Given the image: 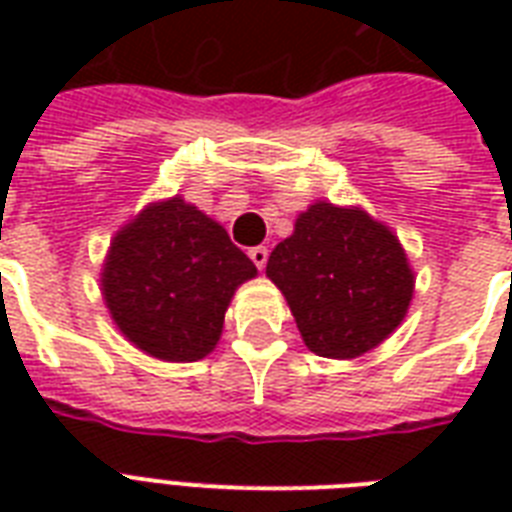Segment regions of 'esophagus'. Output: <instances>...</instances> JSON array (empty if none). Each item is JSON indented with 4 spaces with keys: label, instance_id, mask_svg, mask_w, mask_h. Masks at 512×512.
Wrapping results in <instances>:
<instances>
[{
    "label": "esophagus",
    "instance_id": "esophagus-1",
    "mask_svg": "<svg viewBox=\"0 0 512 512\" xmlns=\"http://www.w3.org/2000/svg\"><path fill=\"white\" fill-rule=\"evenodd\" d=\"M249 257H252V263H255L257 268H260V271H263L265 263H268V249H265V247H252V249H249Z\"/></svg>",
    "mask_w": 512,
    "mask_h": 512
}]
</instances>
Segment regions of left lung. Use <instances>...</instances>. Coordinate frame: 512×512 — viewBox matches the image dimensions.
<instances>
[{
	"label": "left lung",
	"mask_w": 512,
	"mask_h": 512,
	"mask_svg": "<svg viewBox=\"0 0 512 512\" xmlns=\"http://www.w3.org/2000/svg\"><path fill=\"white\" fill-rule=\"evenodd\" d=\"M305 345L324 358L361 356L406 316L414 276L398 239L361 209L319 201L268 257Z\"/></svg>",
	"instance_id": "left-lung-1"
}]
</instances>
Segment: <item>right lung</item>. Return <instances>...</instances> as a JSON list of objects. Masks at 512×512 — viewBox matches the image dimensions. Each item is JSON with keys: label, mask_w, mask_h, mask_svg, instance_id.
Here are the masks:
<instances>
[{"label": "right lung", "mask_w": 512, "mask_h": 512, "mask_svg": "<svg viewBox=\"0 0 512 512\" xmlns=\"http://www.w3.org/2000/svg\"><path fill=\"white\" fill-rule=\"evenodd\" d=\"M255 273L223 225L170 199L116 233L103 295L116 327L140 350L199 361L217 345L233 289Z\"/></svg>", "instance_id": "add662e5"}]
</instances>
